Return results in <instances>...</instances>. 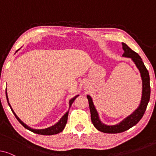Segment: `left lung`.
Instances as JSON below:
<instances>
[{"label":"left lung","mask_w":156,"mask_h":156,"mask_svg":"<svg viewBox=\"0 0 156 156\" xmlns=\"http://www.w3.org/2000/svg\"><path fill=\"white\" fill-rule=\"evenodd\" d=\"M122 48L124 51L123 56L126 57H129L131 58L133 62L135 63L136 67L140 71V76L142 78L143 82V91H142V98L140 104L138 108L134 112L133 114L129 115L125 119L116 125L113 126H107L104 124L103 123L100 121L99 118V115L96 110L94 105L92 99L89 95H87V97L89 101V109L91 112V119L93 125L97 129L98 131L103 132L106 133H121L126 130H129L133 127V126L137 124L140 119H142L143 116L146 112L147 106H148V101L150 100L151 95V87H150V76L148 69H146L144 63L143 62L142 59L138 55V53L132 50L126 44L122 42Z\"/></svg>","instance_id":"left-lung-1"}]
</instances>
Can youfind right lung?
Here are the masks:
<instances>
[{
  "instance_id": "obj_1",
  "label": "right lung",
  "mask_w": 156,
  "mask_h": 156,
  "mask_svg": "<svg viewBox=\"0 0 156 156\" xmlns=\"http://www.w3.org/2000/svg\"><path fill=\"white\" fill-rule=\"evenodd\" d=\"M5 94H6V98H7V101H8V105L10 106V108H11V111L12 112V113H13V114L15 115V116H16V118L17 119V120H18L19 122H20L21 124H22L23 126H24L26 129L29 130V131H30L32 132H33V133H37V134H40V135L51 136V135H54V134H57V133H60V132L62 131L63 129H65V126H66V124H67V117H68V114H69V111H68L67 112H66V114L64 115L62 117L60 120H59L57 123H55L54 126H52L47 128V129H31V128H30L29 126H27L25 124V123H23V121H21L20 119H19L18 116H16V114H15V112H13V110L12 109L11 106H10V105L9 101H8L7 91H5ZM78 96L79 95L76 96V97H74V98H72V99L70 100V101H69V108H70V106H72V103H73L74 101V100H75V99L78 97Z\"/></svg>"
}]
</instances>
